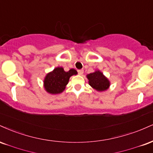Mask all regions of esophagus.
<instances>
[{"label": "esophagus", "mask_w": 153, "mask_h": 153, "mask_svg": "<svg viewBox=\"0 0 153 153\" xmlns=\"http://www.w3.org/2000/svg\"><path fill=\"white\" fill-rule=\"evenodd\" d=\"M78 74L80 75H82L83 74V70H78Z\"/></svg>", "instance_id": "1"}]
</instances>
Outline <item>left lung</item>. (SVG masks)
Segmentation results:
<instances>
[{
	"instance_id": "left-lung-1",
	"label": "left lung",
	"mask_w": 153,
	"mask_h": 153,
	"mask_svg": "<svg viewBox=\"0 0 153 153\" xmlns=\"http://www.w3.org/2000/svg\"><path fill=\"white\" fill-rule=\"evenodd\" d=\"M86 77L90 85L97 92L105 91L110 88V80L99 70L88 74Z\"/></svg>"
}]
</instances>
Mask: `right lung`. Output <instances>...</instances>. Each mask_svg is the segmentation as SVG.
Masks as SVG:
<instances>
[{"mask_svg":"<svg viewBox=\"0 0 153 153\" xmlns=\"http://www.w3.org/2000/svg\"><path fill=\"white\" fill-rule=\"evenodd\" d=\"M78 74V72L72 68L65 72L62 67H57L47 73L43 80V87L48 93L52 95L60 94L65 91L72 75Z\"/></svg>","mask_w":153,"mask_h":153,"instance_id":"1","label":"right lung"}]
</instances>
